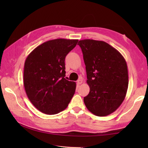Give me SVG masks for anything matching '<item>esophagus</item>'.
<instances>
[{"instance_id":"esophagus-1","label":"esophagus","mask_w":148,"mask_h":148,"mask_svg":"<svg viewBox=\"0 0 148 148\" xmlns=\"http://www.w3.org/2000/svg\"><path fill=\"white\" fill-rule=\"evenodd\" d=\"M82 83H83V81H82V79H79L77 81V83L78 84H82Z\"/></svg>"}]
</instances>
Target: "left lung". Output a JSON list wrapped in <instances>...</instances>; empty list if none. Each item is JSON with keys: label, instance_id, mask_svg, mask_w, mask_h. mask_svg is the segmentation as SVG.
<instances>
[{"label": "left lung", "instance_id": "1", "mask_svg": "<svg viewBox=\"0 0 148 148\" xmlns=\"http://www.w3.org/2000/svg\"><path fill=\"white\" fill-rule=\"evenodd\" d=\"M78 43L90 88L88 95L84 97V104L95 115H108L119 108L126 96L127 62L117 49L104 41L83 39Z\"/></svg>", "mask_w": 148, "mask_h": 148}]
</instances>
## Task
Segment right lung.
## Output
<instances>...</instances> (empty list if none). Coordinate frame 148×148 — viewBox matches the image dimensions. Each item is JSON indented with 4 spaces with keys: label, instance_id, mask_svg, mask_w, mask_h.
<instances>
[{
    "label": "right lung",
    "instance_id": "1",
    "mask_svg": "<svg viewBox=\"0 0 148 148\" xmlns=\"http://www.w3.org/2000/svg\"><path fill=\"white\" fill-rule=\"evenodd\" d=\"M78 41L50 40L35 48L26 59L23 83L26 95L44 114L53 115L63 111L74 95L76 83L65 78V59Z\"/></svg>",
    "mask_w": 148,
    "mask_h": 148
}]
</instances>
